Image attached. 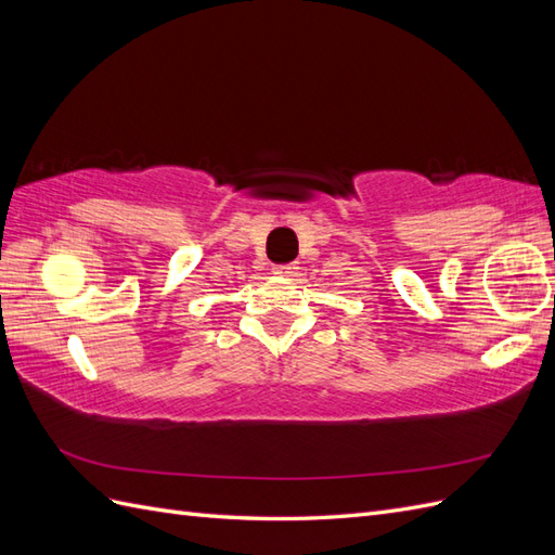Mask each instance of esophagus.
Returning a JSON list of instances; mask_svg holds the SVG:
<instances>
[{
  "instance_id": "34e87169",
  "label": "esophagus",
  "mask_w": 555,
  "mask_h": 555,
  "mask_svg": "<svg viewBox=\"0 0 555 555\" xmlns=\"http://www.w3.org/2000/svg\"><path fill=\"white\" fill-rule=\"evenodd\" d=\"M296 271H298L296 263H284V266L273 268V273L280 275V278H292V275H296Z\"/></svg>"
}]
</instances>
